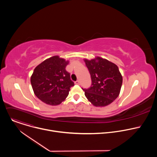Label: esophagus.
I'll return each instance as SVG.
<instances>
[{
    "mask_svg": "<svg viewBox=\"0 0 157 157\" xmlns=\"http://www.w3.org/2000/svg\"><path fill=\"white\" fill-rule=\"evenodd\" d=\"M75 83L76 84H79V83H80V82H79V80H77L76 81H75Z\"/></svg>",
    "mask_w": 157,
    "mask_h": 157,
    "instance_id": "34e87169",
    "label": "esophagus"
}]
</instances>
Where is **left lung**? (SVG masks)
Listing matches in <instances>:
<instances>
[{
	"label": "left lung",
	"mask_w": 157,
	"mask_h": 157,
	"mask_svg": "<svg viewBox=\"0 0 157 157\" xmlns=\"http://www.w3.org/2000/svg\"><path fill=\"white\" fill-rule=\"evenodd\" d=\"M84 62L91 75L92 84L84 94L92 104L104 107L113 102L119 95L122 76L116 64L101 57Z\"/></svg>",
	"instance_id": "8db88e82"
}]
</instances>
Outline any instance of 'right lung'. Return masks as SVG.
<instances>
[{"label":"right lung","mask_w":157,"mask_h":157,"mask_svg":"<svg viewBox=\"0 0 157 157\" xmlns=\"http://www.w3.org/2000/svg\"><path fill=\"white\" fill-rule=\"evenodd\" d=\"M69 61L58 56L47 59L35 68L31 84L35 96L48 105L61 104L75 85L70 74L66 70Z\"/></svg>","instance_id":"obj_1"}]
</instances>
